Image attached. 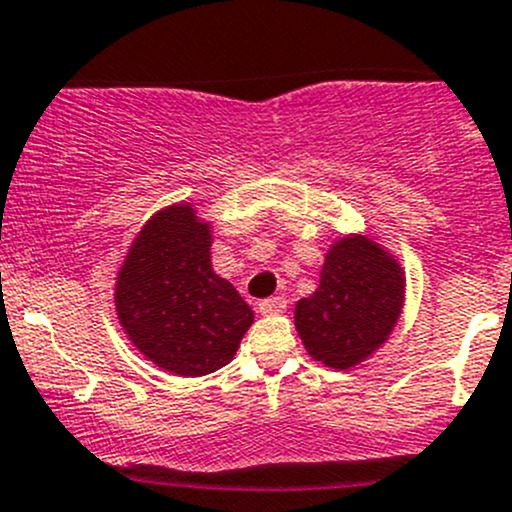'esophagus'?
<instances>
[{
    "label": "esophagus",
    "mask_w": 512,
    "mask_h": 512,
    "mask_svg": "<svg viewBox=\"0 0 512 512\" xmlns=\"http://www.w3.org/2000/svg\"><path fill=\"white\" fill-rule=\"evenodd\" d=\"M288 305V300L283 298V295H273V298H263L261 303H258V310H261L263 315H276V313H283Z\"/></svg>",
    "instance_id": "obj_1"
}]
</instances>
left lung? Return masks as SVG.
Masks as SVG:
<instances>
[{
  "mask_svg": "<svg viewBox=\"0 0 512 512\" xmlns=\"http://www.w3.org/2000/svg\"><path fill=\"white\" fill-rule=\"evenodd\" d=\"M404 273L365 236L340 239L325 256L318 291L295 305V330L313 360L350 370L397 325Z\"/></svg>",
  "mask_w": 512,
  "mask_h": 512,
  "instance_id": "left-lung-1",
  "label": "left lung"
}]
</instances>
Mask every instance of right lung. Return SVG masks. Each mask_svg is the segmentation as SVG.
Returning <instances> with one entry per match:
<instances>
[{"label":"right lung","instance_id":"obj_1","mask_svg":"<svg viewBox=\"0 0 512 512\" xmlns=\"http://www.w3.org/2000/svg\"><path fill=\"white\" fill-rule=\"evenodd\" d=\"M209 224L189 204L155 214L118 273L115 305L133 345L157 367L202 377L234 360L254 310L212 268Z\"/></svg>","mask_w":512,"mask_h":512}]
</instances>
